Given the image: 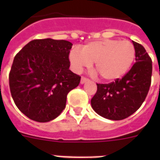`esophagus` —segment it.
I'll return each mask as SVG.
<instances>
[{"instance_id":"esophagus-1","label":"esophagus","mask_w":160,"mask_h":160,"mask_svg":"<svg viewBox=\"0 0 160 160\" xmlns=\"http://www.w3.org/2000/svg\"><path fill=\"white\" fill-rule=\"evenodd\" d=\"M89 81V79L85 77H82L81 78V84H84L85 82H87Z\"/></svg>"}]
</instances>
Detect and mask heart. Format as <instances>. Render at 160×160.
I'll use <instances>...</instances> for the list:
<instances>
[{"label": "heart", "instance_id": "obj_1", "mask_svg": "<svg viewBox=\"0 0 160 160\" xmlns=\"http://www.w3.org/2000/svg\"><path fill=\"white\" fill-rule=\"evenodd\" d=\"M135 57V47L129 41L106 39L85 44L81 51L73 49L69 59L75 71H80L94 63V70L100 78L112 82L121 78L129 71Z\"/></svg>", "mask_w": 160, "mask_h": 160}]
</instances>
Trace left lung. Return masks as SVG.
I'll list each match as a JSON object with an SVG mask.
<instances>
[{
    "mask_svg": "<svg viewBox=\"0 0 160 160\" xmlns=\"http://www.w3.org/2000/svg\"><path fill=\"white\" fill-rule=\"evenodd\" d=\"M135 62L121 79L108 84H97L91 99L94 111L103 118L122 120L135 112L144 102L152 82V62L146 49L132 41Z\"/></svg>",
    "mask_w": 160,
    "mask_h": 160,
    "instance_id": "obj_1",
    "label": "left lung"
}]
</instances>
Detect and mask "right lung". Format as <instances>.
<instances>
[{"instance_id": "obj_1", "label": "right lung", "mask_w": 160, "mask_h": 160, "mask_svg": "<svg viewBox=\"0 0 160 160\" xmlns=\"http://www.w3.org/2000/svg\"><path fill=\"white\" fill-rule=\"evenodd\" d=\"M72 46L65 40L36 39L14 58L8 76L11 95L30 119L46 122L57 118L68 93L78 86L81 77L69 69Z\"/></svg>"}]
</instances>
